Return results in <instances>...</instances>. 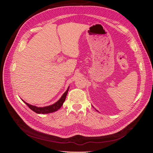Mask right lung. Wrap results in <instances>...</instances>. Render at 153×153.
Wrapping results in <instances>:
<instances>
[{
	"instance_id": "1",
	"label": "right lung",
	"mask_w": 153,
	"mask_h": 153,
	"mask_svg": "<svg viewBox=\"0 0 153 153\" xmlns=\"http://www.w3.org/2000/svg\"><path fill=\"white\" fill-rule=\"evenodd\" d=\"M69 90V88L67 89V91L64 92L62 97L59 101H57L56 103L53 104L52 105L48 106H45V107H37L36 106H33L29 105L26 102H24L27 106H29V108H30L32 111H34V112L37 114H49V113H52L53 112H55V111L58 110L61 107L62 105H63V103L64 102V101L66 100V96L68 94V92Z\"/></svg>"
}]
</instances>
